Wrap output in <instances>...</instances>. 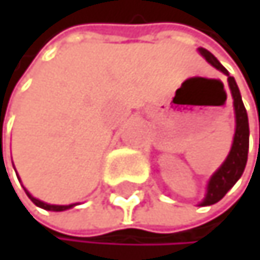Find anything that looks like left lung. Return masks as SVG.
Returning <instances> with one entry per match:
<instances>
[{
    "label": "left lung",
    "mask_w": 260,
    "mask_h": 260,
    "mask_svg": "<svg viewBox=\"0 0 260 260\" xmlns=\"http://www.w3.org/2000/svg\"><path fill=\"white\" fill-rule=\"evenodd\" d=\"M198 53L214 68H217L218 72L226 75L229 90H231V95H233L234 115H236V131H234V139H233L231 149H229V154L226 156L224 162L217 168V172L209 178L207 187H206V195L203 201L198 204V206H211V204L218 203L243 175V170L248 160L249 124H248L246 109L243 106L236 79L233 76H229L228 70L217 60V57L211 51H207L206 48H198Z\"/></svg>",
    "instance_id": "8db88e82"
}]
</instances>
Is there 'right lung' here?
I'll use <instances>...</instances> for the list:
<instances>
[{
  "label": "right lung",
  "mask_w": 260,
  "mask_h": 260,
  "mask_svg": "<svg viewBox=\"0 0 260 260\" xmlns=\"http://www.w3.org/2000/svg\"><path fill=\"white\" fill-rule=\"evenodd\" d=\"M24 192H26V195L29 197V200H31L36 206H39V207H42V209H45V211H54V212H62V211H67V209H72V207H75L76 204H79V203H73V204H67V206H59V204H48V203H45V201H40V200H37V198H34L31 193H29L26 188H24Z\"/></svg>",
  "instance_id": "add662e5"
}]
</instances>
